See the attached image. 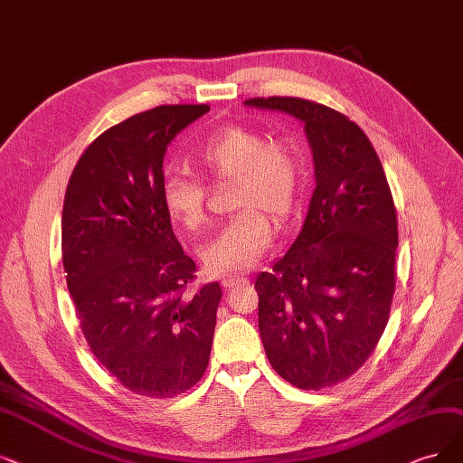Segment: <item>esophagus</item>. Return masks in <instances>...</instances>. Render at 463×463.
Segmentation results:
<instances>
[{
	"mask_svg": "<svg viewBox=\"0 0 463 463\" xmlns=\"http://www.w3.org/2000/svg\"><path fill=\"white\" fill-rule=\"evenodd\" d=\"M220 283H222V287H224V288H233V287L247 285L249 281H247V277H243V275H233V273H228V275L222 277Z\"/></svg>",
	"mask_w": 463,
	"mask_h": 463,
	"instance_id": "34e87169",
	"label": "esophagus"
}]
</instances>
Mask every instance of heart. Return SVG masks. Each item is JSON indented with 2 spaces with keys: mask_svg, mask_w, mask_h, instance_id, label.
<instances>
[{
  "mask_svg": "<svg viewBox=\"0 0 463 463\" xmlns=\"http://www.w3.org/2000/svg\"><path fill=\"white\" fill-rule=\"evenodd\" d=\"M195 167L216 180H232L230 205L239 209L216 235L203 245L201 260L211 273L245 271L264 254L271 226L260 213L285 222L298 194L300 165L283 140H266L262 133L241 125L218 128L192 152ZM161 201L173 220L197 230L205 220L201 182L182 171L163 178Z\"/></svg>",
  "mask_w": 463,
  "mask_h": 463,
  "instance_id": "1",
  "label": "heart"
}]
</instances>
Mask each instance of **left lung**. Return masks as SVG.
<instances>
[{
  "label": "left lung",
  "mask_w": 463,
  "mask_h": 463,
  "mask_svg": "<svg viewBox=\"0 0 463 463\" xmlns=\"http://www.w3.org/2000/svg\"><path fill=\"white\" fill-rule=\"evenodd\" d=\"M245 106L302 121L311 147L316 190L304 226L254 288L273 371L321 390L357 371L390 319L399 245L390 184L371 140L336 109L292 97Z\"/></svg>",
  "instance_id": "left-lung-1"
}]
</instances>
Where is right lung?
<instances>
[{"mask_svg": "<svg viewBox=\"0 0 463 463\" xmlns=\"http://www.w3.org/2000/svg\"><path fill=\"white\" fill-rule=\"evenodd\" d=\"M207 112L159 106L109 127L64 195L62 264L80 326L106 371L144 397L188 392L209 364L222 288L186 292L195 262L161 201L167 146Z\"/></svg>", "mask_w": 463, "mask_h": 463, "instance_id": "right-lung-1", "label": "right lung"}]
</instances>
